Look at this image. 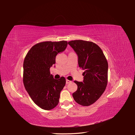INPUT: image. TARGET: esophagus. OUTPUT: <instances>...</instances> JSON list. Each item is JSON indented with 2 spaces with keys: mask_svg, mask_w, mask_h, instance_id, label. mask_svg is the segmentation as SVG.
Returning <instances> with one entry per match:
<instances>
[{
  "mask_svg": "<svg viewBox=\"0 0 135 135\" xmlns=\"http://www.w3.org/2000/svg\"><path fill=\"white\" fill-rule=\"evenodd\" d=\"M71 83V81L67 79H66V84H69V83Z\"/></svg>",
  "mask_w": 135,
  "mask_h": 135,
  "instance_id": "1",
  "label": "esophagus"
}]
</instances>
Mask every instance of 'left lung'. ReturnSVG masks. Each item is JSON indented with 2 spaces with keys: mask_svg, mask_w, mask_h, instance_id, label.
<instances>
[{
  "mask_svg": "<svg viewBox=\"0 0 135 135\" xmlns=\"http://www.w3.org/2000/svg\"><path fill=\"white\" fill-rule=\"evenodd\" d=\"M78 56L79 67L84 70L83 82L74 80L78 89L73 93L74 100L83 106L94 103L104 92L108 84V63L100 47L91 41L68 42Z\"/></svg>",
  "mask_w": 135,
  "mask_h": 135,
  "instance_id": "left-lung-1",
  "label": "left lung"
}]
</instances>
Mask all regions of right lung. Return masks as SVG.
I'll list each match as a JSON object with an SVG mask.
<instances>
[{
  "label": "right lung",
  "instance_id": "right-lung-1",
  "mask_svg": "<svg viewBox=\"0 0 135 135\" xmlns=\"http://www.w3.org/2000/svg\"><path fill=\"white\" fill-rule=\"evenodd\" d=\"M67 44L66 41L40 42L33 46L25 56L23 83L33 102L42 109L51 110L59 102L66 79H54L50 69L55 64L57 55L65 50Z\"/></svg>",
  "mask_w": 135,
  "mask_h": 135
}]
</instances>
